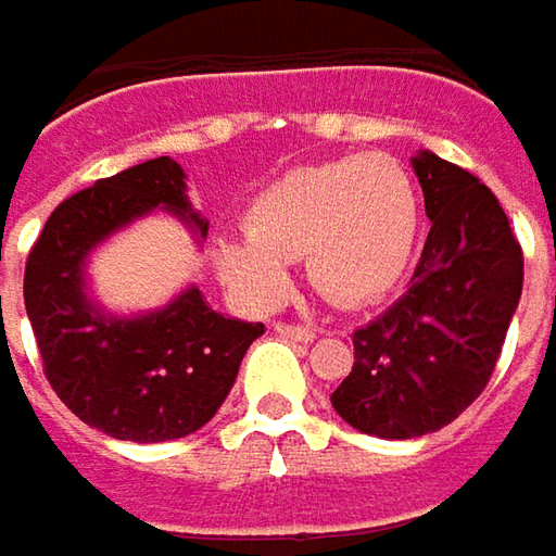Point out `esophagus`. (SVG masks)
<instances>
[{
    "instance_id": "esophagus-1",
    "label": "esophagus",
    "mask_w": 556,
    "mask_h": 556,
    "mask_svg": "<svg viewBox=\"0 0 556 556\" xmlns=\"http://www.w3.org/2000/svg\"><path fill=\"white\" fill-rule=\"evenodd\" d=\"M275 331L281 333V337H288V340H296V343H312L315 340V328H309V325H285V321H278Z\"/></svg>"
}]
</instances>
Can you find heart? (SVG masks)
Instances as JSON below:
<instances>
[{
	"label": "heart",
	"instance_id": "obj_1",
	"mask_svg": "<svg viewBox=\"0 0 556 556\" xmlns=\"http://www.w3.org/2000/svg\"><path fill=\"white\" fill-rule=\"evenodd\" d=\"M241 235H223L213 263L223 285L253 309L290 290L303 256L306 278L337 306L383 300L405 275L417 241V194L387 154L296 166L247 206Z\"/></svg>",
	"mask_w": 556,
	"mask_h": 556
}]
</instances>
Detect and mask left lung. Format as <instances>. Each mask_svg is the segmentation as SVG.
Listing matches in <instances>:
<instances>
[{"label": "left lung", "mask_w": 556, "mask_h": 556, "mask_svg": "<svg viewBox=\"0 0 556 556\" xmlns=\"http://www.w3.org/2000/svg\"><path fill=\"white\" fill-rule=\"evenodd\" d=\"M430 235L408 293L353 333L350 377L331 405L380 439L437 433L485 390L523 293V250L485 185L420 151Z\"/></svg>", "instance_id": "8db88e82"}]
</instances>
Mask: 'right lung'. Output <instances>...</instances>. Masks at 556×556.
Masks as SVG:
<instances>
[{"instance_id": "add662e5", "label": "right lung", "mask_w": 556, "mask_h": 556, "mask_svg": "<svg viewBox=\"0 0 556 556\" xmlns=\"http://www.w3.org/2000/svg\"><path fill=\"white\" fill-rule=\"evenodd\" d=\"M182 166L154 157L54 206L24 271V306L58 399L83 424L126 442H169L201 430L231 393L263 321L210 309L198 288L141 315L104 312L86 293V260L104 238L169 210L198 228Z\"/></svg>"}]
</instances>
